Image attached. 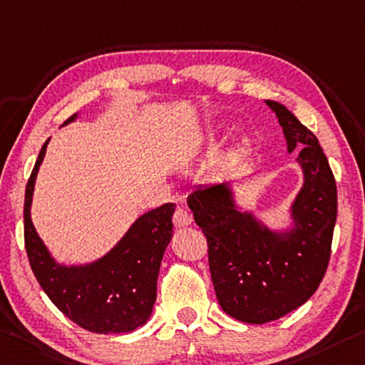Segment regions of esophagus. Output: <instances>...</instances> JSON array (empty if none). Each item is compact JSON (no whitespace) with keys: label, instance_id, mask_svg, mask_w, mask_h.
<instances>
[{"label":"esophagus","instance_id":"1","mask_svg":"<svg viewBox=\"0 0 365 365\" xmlns=\"http://www.w3.org/2000/svg\"><path fill=\"white\" fill-rule=\"evenodd\" d=\"M192 212H190L187 207H177L175 212H173V224L175 227H185V225L192 224Z\"/></svg>","mask_w":365,"mask_h":365}]
</instances>
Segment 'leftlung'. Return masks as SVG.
<instances>
[{"label":"left lung","instance_id":"left-lung-1","mask_svg":"<svg viewBox=\"0 0 365 365\" xmlns=\"http://www.w3.org/2000/svg\"><path fill=\"white\" fill-rule=\"evenodd\" d=\"M289 153L299 154L305 183L294 203L297 225L277 237L250 214L239 212L225 183L198 187L188 195L195 222L207 242V262L222 310L245 323L277 320L314 296L327 273L338 212L336 182L317 136L274 101Z\"/></svg>","mask_w":365,"mask_h":365}]
</instances>
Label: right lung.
<instances>
[{
  "label": "right lung",
  "instance_id": "obj_1",
  "mask_svg": "<svg viewBox=\"0 0 365 365\" xmlns=\"http://www.w3.org/2000/svg\"><path fill=\"white\" fill-rule=\"evenodd\" d=\"M74 118L69 117L68 121ZM48 141L40 149L26 185L24 244L38 284L56 309L92 333H128L151 315L158 274L172 237L173 203L149 211L99 262L65 268L55 264L31 221L34 183Z\"/></svg>",
  "mask_w": 365,
  "mask_h": 365
}]
</instances>
